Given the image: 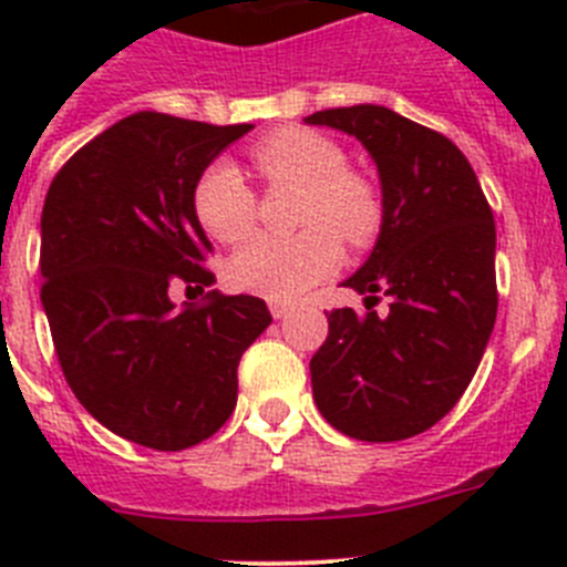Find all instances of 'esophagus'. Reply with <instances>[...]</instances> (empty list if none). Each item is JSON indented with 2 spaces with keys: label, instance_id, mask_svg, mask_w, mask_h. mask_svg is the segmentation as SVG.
<instances>
[{
  "label": "esophagus",
  "instance_id": "34e87169",
  "mask_svg": "<svg viewBox=\"0 0 567 567\" xmlns=\"http://www.w3.org/2000/svg\"><path fill=\"white\" fill-rule=\"evenodd\" d=\"M269 312H272V318H287L289 312H292V303H287V300H269Z\"/></svg>",
  "mask_w": 567,
  "mask_h": 567
}]
</instances>
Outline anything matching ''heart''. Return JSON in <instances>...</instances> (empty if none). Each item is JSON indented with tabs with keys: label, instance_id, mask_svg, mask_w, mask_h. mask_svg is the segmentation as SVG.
Listing matches in <instances>:
<instances>
[{
	"label": "heart",
	"instance_id": "obj_1",
	"mask_svg": "<svg viewBox=\"0 0 567 567\" xmlns=\"http://www.w3.org/2000/svg\"><path fill=\"white\" fill-rule=\"evenodd\" d=\"M252 158L269 184L303 189L298 224L307 229L289 238H252L229 258L227 278L244 292L292 300L338 269V235L352 247L374 238L383 207L372 184L349 173L343 150L315 130H278L255 144ZM193 207L209 238L238 244L252 233L258 198L244 173L221 158L209 164L195 184Z\"/></svg>",
	"mask_w": 567,
	"mask_h": 567
}]
</instances>
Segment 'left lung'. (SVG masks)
Returning <instances> with one entry per match:
<instances>
[{
	"instance_id": "left-lung-1",
	"label": "left lung",
	"mask_w": 567,
	"mask_h": 567,
	"mask_svg": "<svg viewBox=\"0 0 567 567\" xmlns=\"http://www.w3.org/2000/svg\"><path fill=\"white\" fill-rule=\"evenodd\" d=\"M354 135L378 164L383 224L343 287L365 312L332 309L315 352L318 412L346 437L394 443L452 412L477 372L497 320L494 213L452 138L380 104L303 118ZM390 298L383 316L379 295Z\"/></svg>"
}]
</instances>
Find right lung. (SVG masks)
<instances>
[{
  "mask_svg": "<svg viewBox=\"0 0 567 567\" xmlns=\"http://www.w3.org/2000/svg\"><path fill=\"white\" fill-rule=\"evenodd\" d=\"M249 130L142 110L84 144L44 198L42 307L64 380L104 429L155 452L227 423L240 354L272 323L252 295L169 298L215 284L195 184Z\"/></svg>",
  "mask_w": 567,
  "mask_h": 567,
  "instance_id": "right-lung-1",
  "label": "right lung"
}]
</instances>
